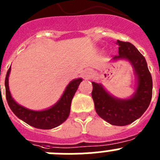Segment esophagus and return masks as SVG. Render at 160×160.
I'll list each match as a JSON object with an SVG mask.
<instances>
[{
  "label": "esophagus",
  "instance_id": "34e87169",
  "mask_svg": "<svg viewBox=\"0 0 160 160\" xmlns=\"http://www.w3.org/2000/svg\"><path fill=\"white\" fill-rule=\"evenodd\" d=\"M91 76H92V72L90 71V70H86V71H84V73H83V78H84L85 79L90 78Z\"/></svg>",
  "mask_w": 160,
  "mask_h": 160
}]
</instances>
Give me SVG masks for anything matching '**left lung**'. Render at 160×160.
<instances>
[{
  "mask_svg": "<svg viewBox=\"0 0 160 160\" xmlns=\"http://www.w3.org/2000/svg\"><path fill=\"white\" fill-rule=\"evenodd\" d=\"M118 55L111 61H128L136 80L135 92L128 98H119L107 91L101 83L92 82L95 111L111 125L126 126L140 118L149 107L152 97V78L145 58L130 42L117 40Z\"/></svg>",
  "mask_w": 160,
  "mask_h": 160,
  "instance_id": "1",
  "label": "left lung"
}]
</instances>
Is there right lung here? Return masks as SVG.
I'll return each instance as SVG.
<instances>
[{"label": "right lung", "instance_id": "1", "mask_svg": "<svg viewBox=\"0 0 160 160\" xmlns=\"http://www.w3.org/2000/svg\"><path fill=\"white\" fill-rule=\"evenodd\" d=\"M11 71V66L5 77V94L8 104L11 111L18 118L22 119L29 125L35 128L43 130L53 129L64 122L70 112V106L74 94L78 88L82 78L73 79L65 89L62 95L54 105L42 111H32L20 105L12 98L8 87V77ZM1 88V85H0Z\"/></svg>", "mask_w": 160, "mask_h": 160}]
</instances>
